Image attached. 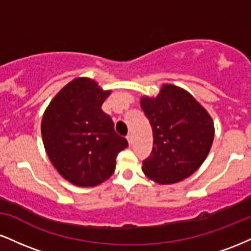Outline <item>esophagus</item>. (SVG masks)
Returning <instances> with one entry per match:
<instances>
[{"label": "esophagus", "mask_w": 251, "mask_h": 251, "mask_svg": "<svg viewBox=\"0 0 251 251\" xmlns=\"http://www.w3.org/2000/svg\"><path fill=\"white\" fill-rule=\"evenodd\" d=\"M126 139H127L128 144H129V145H131V144H132V135H131V134H128L127 137H126Z\"/></svg>", "instance_id": "obj_1"}]
</instances>
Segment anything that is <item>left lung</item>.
<instances>
[{"label": "left lung", "mask_w": 251, "mask_h": 251, "mask_svg": "<svg viewBox=\"0 0 251 251\" xmlns=\"http://www.w3.org/2000/svg\"><path fill=\"white\" fill-rule=\"evenodd\" d=\"M140 106L153 132L151 154L143 160L144 174L158 184L188 178L211 149V117L191 94L174 85H163L157 98H142Z\"/></svg>", "instance_id": "left-lung-1"}]
</instances>
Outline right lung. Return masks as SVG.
<instances>
[{
  "label": "right lung",
  "instance_id": "1",
  "mask_svg": "<svg viewBox=\"0 0 251 251\" xmlns=\"http://www.w3.org/2000/svg\"><path fill=\"white\" fill-rule=\"evenodd\" d=\"M109 96L87 77L74 79L51 100L41 123L46 152L62 177L77 186H96L116 170L128 146L101 109Z\"/></svg>",
  "mask_w": 251,
  "mask_h": 251
}]
</instances>
